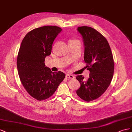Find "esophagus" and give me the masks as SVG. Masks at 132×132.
<instances>
[{"mask_svg": "<svg viewBox=\"0 0 132 132\" xmlns=\"http://www.w3.org/2000/svg\"><path fill=\"white\" fill-rule=\"evenodd\" d=\"M66 78H70V79H73L75 78V76L72 75H70V74H66Z\"/></svg>", "mask_w": 132, "mask_h": 132, "instance_id": "esophagus-1", "label": "esophagus"}]
</instances>
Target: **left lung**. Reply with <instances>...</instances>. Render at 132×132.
Instances as JSON below:
<instances>
[{
	"label": "left lung",
	"mask_w": 132,
	"mask_h": 132,
	"mask_svg": "<svg viewBox=\"0 0 132 132\" xmlns=\"http://www.w3.org/2000/svg\"><path fill=\"white\" fill-rule=\"evenodd\" d=\"M85 47L84 60L89 71L87 80L80 75L76 79L80 87L76 93L87 102L96 100L106 91L114 73V61L107 40L96 30L89 26L78 27Z\"/></svg>",
	"instance_id": "8db88e82"
}]
</instances>
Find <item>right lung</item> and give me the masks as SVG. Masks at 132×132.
<instances>
[{"mask_svg": "<svg viewBox=\"0 0 132 132\" xmlns=\"http://www.w3.org/2000/svg\"><path fill=\"white\" fill-rule=\"evenodd\" d=\"M62 29L44 26L29 32L22 40L17 57V69L22 85L30 95L41 101L51 97L65 77L45 66V59Z\"/></svg>", "mask_w": 132, "mask_h": 132, "instance_id": "obj_1", "label": "right lung"}]
</instances>
